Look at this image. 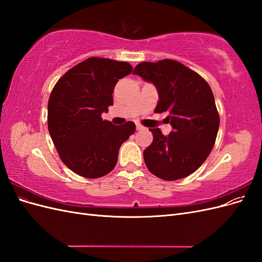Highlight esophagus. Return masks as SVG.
Segmentation results:
<instances>
[{"label": "esophagus", "instance_id": "34e87169", "mask_svg": "<svg viewBox=\"0 0 262 262\" xmlns=\"http://www.w3.org/2000/svg\"><path fill=\"white\" fill-rule=\"evenodd\" d=\"M137 129H138V130H143L144 126L142 125V124H140V123H137Z\"/></svg>", "mask_w": 262, "mask_h": 262}]
</instances>
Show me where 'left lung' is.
Segmentation results:
<instances>
[{
    "instance_id": "1",
    "label": "left lung",
    "mask_w": 262,
    "mask_h": 262,
    "mask_svg": "<svg viewBox=\"0 0 262 262\" xmlns=\"http://www.w3.org/2000/svg\"><path fill=\"white\" fill-rule=\"evenodd\" d=\"M133 74L156 86L160 99L155 113H168L166 120L172 126L167 137L158 128L149 129L153 142L143 152L147 169L168 181L191 175L210 155L219 131L220 116L210 85L170 59L141 62Z\"/></svg>"
}]
</instances>
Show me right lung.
Masks as SVG:
<instances>
[{
  "label": "right lung",
  "mask_w": 262,
  "mask_h": 262,
  "mask_svg": "<svg viewBox=\"0 0 262 262\" xmlns=\"http://www.w3.org/2000/svg\"><path fill=\"white\" fill-rule=\"evenodd\" d=\"M128 62L89 58L61 76L48 102V130L61 161L85 178L112 171L119 148L136 131L132 121L115 125L101 114L114 105L120 78L132 72Z\"/></svg>",
  "instance_id": "1"
}]
</instances>
